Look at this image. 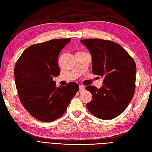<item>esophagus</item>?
<instances>
[{"label": "esophagus", "mask_w": 152, "mask_h": 152, "mask_svg": "<svg viewBox=\"0 0 152 152\" xmlns=\"http://www.w3.org/2000/svg\"><path fill=\"white\" fill-rule=\"evenodd\" d=\"M79 88H80V91H84L85 90V87H84L83 86H80Z\"/></svg>", "instance_id": "1"}]
</instances>
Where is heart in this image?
Instances as JSON below:
<instances>
[{
  "instance_id": "obj_1",
  "label": "heart",
  "mask_w": 152,
  "mask_h": 152,
  "mask_svg": "<svg viewBox=\"0 0 152 152\" xmlns=\"http://www.w3.org/2000/svg\"><path fill=\"white\" fill-rule=\"evenodd\" d=\"M79 53H81V52H79Z\"/></svg>"
}]
</instances>
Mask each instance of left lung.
I'll return each mask as SVG.
<instances>
[{"label":"left lung","mask_w":152,"mask_h":152,"mask_svg":"<svg viewBox=\"0 0 152 152\" xmlns=\"http://www.w3.org/2000/svg\"><path fill=\"white\" fill-rule=\"evenodd\" d=\"M93 58L94 75L103 77L100 89L89 86L93 98L87 108L96 117L109 120L121 114L131 102L136 87V63L121 45L99 39L81 40Z\"/></svg>","instance_id":"obj_1"}]
</instances>
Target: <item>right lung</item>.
Returning a JSON list of instances; mask_svg holds the SVG:
<instances>
[{"label": "right lung", "instance_id": "obj_1", "mask_svg": "<svg viewBox=\"0 0 152 152\" xmlns=\"http://www.w3.org/2000/svg\"><path fill=\"white\" fill-rule=\"evenodd\" d=\"M71 39H53L30 45L21 54L15 66L18 94L26 110L42 122H52L66 112L79 89L75 82L57 87L59 54Z\"/></svg>", "mask_w": 152, "mask_h": 152}]
</instances>
